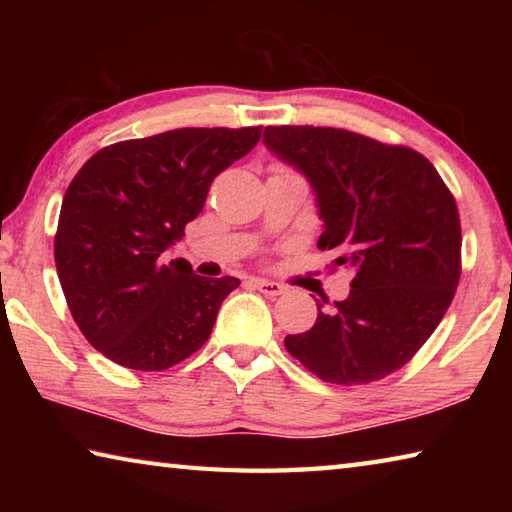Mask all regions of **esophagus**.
Masks as SVG:
<instances>
[{
    "label": "esophagus",
    "mask_w": 512,
    "mask_h": 512,
    "mask_svg": "<svg viewBox=\"0 0 512 512\" xmlns=\"http://www.w3.org/2000/svg\"><path fill=\"white\" fill-rule=\"evenodd\" d=\"M253 284L255 287L264 293V296H271V298H275V296H282L284 291H287V287H284V284H280V282H271V280H262V277H257V280H253Z\"/></svg>",
    "instance_id": "esophagus-1"
}]
</instances>
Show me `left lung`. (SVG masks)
Segmentation results:
<instances>
[{
  "label": "left lung",
  "mask_w": 512,
  "mask_h": 512,
  "mask_svg": "<svg viewBox=\"0 0 512 512\" xmlns=\"http://www.w3.org/2000/svg\"><path fill=\"white\" fill-rule=\"evenodd\" d=\"M264 144L307 178L323 221L318 248L352 273L350 296L334 309L316 300V325L284 345L332 384L391 375L452 305L461 277L454 196L418 151L341 128L266 126Z\"/></svg>",
  "instance_id": "left-lung-1"
}]
</instances>
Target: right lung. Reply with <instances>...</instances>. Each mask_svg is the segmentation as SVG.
<instances>
[{
  "label": "right lung",
  "instance_id": "obj_1",
  "mask_svg": "<svg viewBox=\"0 0 512 512\" xmlns=\"http://www.w3.org/2000/svg\"><path fill=\"white\" fill-rule=\"evenodd\" d=\"M262 137L255 128H178L110 144L83 164L60 207L54 257L76 325L103 357L167 370L210 339L237 277H201L169 248L212 180Z\"/></svg>",
  "mask_w": 512,
  "mask_h": 512
}]
</instances>
